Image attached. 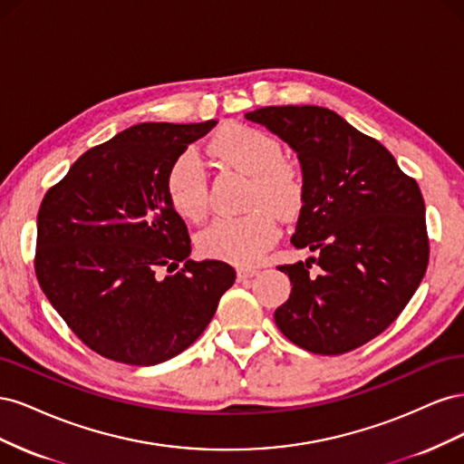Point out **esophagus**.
Returning a JSON list of instances; mask_svg holds the SVG:
<instances>
[{
	"label": "esophagus",
	"instance_id": "34e87169",
	"mask_svg": "<svg viewBox=\"0 0 464 464\" xmlns=\"http://www.w3.org/2000/svg\"><path fill=\"white\" fill-rule=\"evenodd\" d=\"M259 271L254 269V266H240L237 269V280H247V278H254Z\"/></svg>",
	"mask_w": 464,
	"mask_h": 464
}]
</instances>
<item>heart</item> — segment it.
Masks as SVG:
<instances>
[{"label": "heart", "mask_w": 464, "mask_h": 464, "mask_svg": "<svg viewBox=\"0 0 464 464\" xmlns=\"http://www.w3.org/2000/svg\"><path fill=\"white\" fill-rule=\"evenodd\" d=\"M210 152L249 176L244 217L217 218L199 234L205 256L236 265L256 263L278 237L275 210L280 217L296 213L304 199L302 176L285 162L276 137L244 123H230L210 139ZM164 191L172 208L188 220H201L207 213V176L198 154L179 152L168 166Z\"/></svg>", "instance_id": "heart-1"}]
</instances>
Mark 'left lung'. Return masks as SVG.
<instances>
[{
	"label": "left lung",
	"instance_id": "1",
	"mask_svg": "<svg viewBox=\"0 0 464 464\" xmlns=\"http://www.w3.org/2000/svg\"><path fill=\"white\" fill-rule=\"evenodd\" d=\"M246 118L298 154L304 205L290 242L315 254L278 266L292 292L276 327L307 353H350L383 333L422 283V193L382 143L329 108L266 106Z\"/></svg>",
	"mask_w": 464,
	"mask_h": 464
}]
</instances>
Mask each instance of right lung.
Returning <instances> with one entry per match:
<instances>
[{
  "instance_id": "obj_1",
  "label": "right lung",
  "mask_w": 464,
  "mask_h": 464,
  "mask_svg": "<svg viewBox=\"0 0 464 464\" xmlns=\"http://www.w3.org/2000/svg\"><path fill=\"white\" fill-rule=\"evenodd\" d=\"M215 125L137 123L89 149L42 199L36 278L96 354L130 366L178 356L234 285L230 265L188 259L186 222L164 191L168 166Z\"/></svg>"
}]
</instances>
